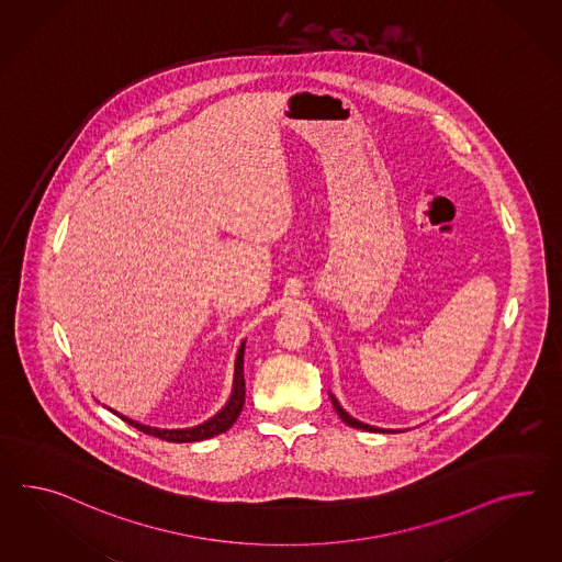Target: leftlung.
Segmentation results:
<instances>
[{
  "mask_svg": "<svg viewBox=\"0 0 562 562\" xmlns=\"http://www.w3.org/2000/svg\"><path fill=\"white\" fill-rule=\"evenodd\" d=\"M331 405H334V409H336V414L345 419L348 426H352V428H359V430H369V432H385V430H381V428H373V426H367V424H362L359 419H355V417L348 416L345 409L340 407V403L336 402V397H331Z\"/></svg>",
  "mask_w": 562,
  "mask_h": 562,
  "instance_id": "obj_1",
  "label": "left lung"
}]
</instances>
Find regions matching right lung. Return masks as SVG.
Instances as JSON below:
<instances>
[{
    "label": "right lung",
    "instance_id": "1",
    "mask_svg": "<svg viewBox=\"0 0 562 562\" xmlns=\"http://www.w3.org/2000/svg\"><path fill=\"white\" fill-rule=\"evenodd\" d=\"M243 359H245V345L240 346L238 357H236L234 391H232L231 402H228V405H226L217 416L207 419L202 426L188 428V430H159V428H150V426L136 424V422H132L128 417H120L126 419L130 426H134L136 430L148 434V436H155V438H160V440H167V442H198V440H205V438H212V436H217V434L226 432L232 424L238 419L240 412H243V405H245L246 389L245 374H243Z\"/></svg>",
    "mask_w": 562,
    "mask_h": 562
}]
</instances>
